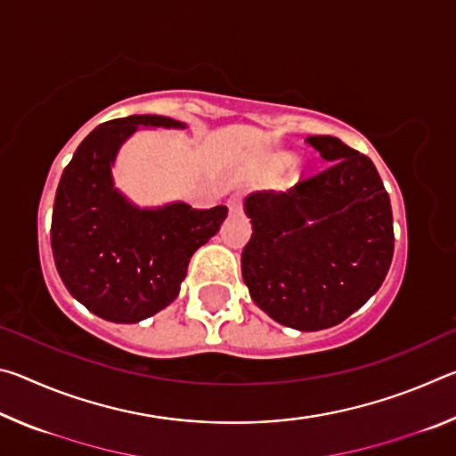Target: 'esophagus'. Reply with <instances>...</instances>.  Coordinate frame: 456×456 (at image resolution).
<instances>
[{
	"label": "esophagus",
	"mask_w": 456,
	"mask_h": 456,
	"mask_svg": "<svg viewBox=\"0 0 456 456\" xmlns=\"http://www.w3.org/2000/svg\"><path fill=\"white\" fill-rule=\"evenodd\" d=\"M227 207H229L231 213H241L243 211V195H241V192H235V195L227 200Z\"/></svg>",
	"instance_id": "1"
}]
</instances>
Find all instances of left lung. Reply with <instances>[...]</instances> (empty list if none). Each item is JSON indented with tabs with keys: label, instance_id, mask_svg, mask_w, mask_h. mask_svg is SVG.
<instances>
[{
	"label": "left lung",
	"instance_id": "8db88e82",
	"mask_svg": "<svg viewBox=\"0 0 456 456\" xmlns=\"http://www.w3.org/2000/svg\"><path fill=\"white\" fill-rule=\"evenodd\" d=\"M305 142L330 165L288 192L245 199L253 233L241 272L269 318L315 331L338 326L380 289L395 229L390 197L366 154L334 136Z\"/></svg>",
	"mask_w": 456,
	"mask_h": 456
}]
</instances>
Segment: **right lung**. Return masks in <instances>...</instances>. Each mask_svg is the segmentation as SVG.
Segmentation results:
<instances>
[{
	"label": "right lung",
	"mask_w": 456,
	"mask_h": 456,
	"mask_svg": "<svg viewBox=\"0 0 456 456\" xmlns=\"http://www.w3.org/2000/svg\"><path fill=\"white\" fill-rule=\"evenodd\" d=\"M141 126L184 128L157 114L108 120L84 138L61 173L52 253L68 291L98 318L136 323L179 296L189 261L217 233L227 207L171 203L141 209L114 189L112 165Z\"/></svg>",
	"instance_id": "obj_1"
}]
</instances>
